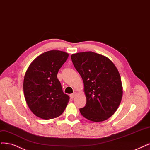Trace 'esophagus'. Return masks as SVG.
<instances>
[{
	"mask_svg": "<svg viewBox=\"0 0 150 150\" xmlns=\"http://www.w3.org/2000/svg\"><path fill=\"white\" fill-rule=\"evenodd\" d=\"M76 94H77V93H76V92H74L73 94H71V95H70V97H71V99H74V98L75 97V96H76Z\"/></svg>",
	"mask_w": 150,
	"mask_h": 150,
	"instance_id": "esophagus-1",
	"label": "esophagus"
}]
</instances>
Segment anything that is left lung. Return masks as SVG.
Returning a JSON list of instances; mask_svg holds the SVG:
<instances>
[{"mask_svg":"<svg viewBox=\"0 0 150 150\" xmlns=\"http://www.w3.org/2000/svg\"><path fill=\"white\" fill-rule=\"evenodd\" d=\"M84 83L86 104L81 115L94 122L104 121L117 111L123 96L121 77L113 62L92 51L71 55Z\"/></svg>","mask_w":150,"mask_h":150,"instance_id":"left-lung-1","label":"left lung"}]
</instances>
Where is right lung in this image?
Here are the masks:
<instances>
[{
  "label": "right lung",
  "instance_id": "1",
  "mask_svg": "<svg viewBox=\"0 0 150 150\" xmlns=\"http://www.w3.org/2000/svg\"><path fill=\"white\" fill-rule=\"evenodd\" d=\"M68 56L64 51H46L36 58L26 71L23 80L25 99L37 117L45 120L56 118L68 105L69 97L63 92L57 74Z\"/></svg>",
  "mask_w": 150,
  "mask_h": 150
}]
</instances>
